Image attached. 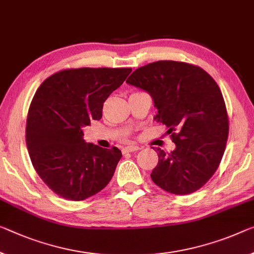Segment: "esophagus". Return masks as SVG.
Instances as JSON below:
<instances>
[{"instance_id": "esophagus-1", "label": "esophagus", "mask_w": 254, "mask_h": 254, "mask_svg": "<svg viewBox=\"0 0 254 254\" xmlns=\"http://www.w3.org/2000/svg\"><path fill=\"white\" fill-rule=\"evenodd\" d=\"M138 150H139L138 146L128 145V146H126V147H124V149H123V153H126V152H128V153H129V152H135V151H138Z\"/></svg>"}]
</instances>
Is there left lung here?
<instances>
[{
    "mask_svg": "<svg viewBox=\"0 0 254 254\" xmlns=\"http://www.w3.org/2000/svg\"><path fill=\"white\" fill-rule=\"evenodd\" d=\"M126 81L150 93L158 109L155 120L166 125L176 144L170 153L155 149L159 161L152 181L176 195L200 190L219 167L228 138V114L218 84L197 65L170 60L139 67Z\"/></svg>",
    "mask_w": 254,
    "mask_h": 254,
    "instance_id": "1",
    "label": "left lung"
}]
</instances>
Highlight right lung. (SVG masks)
<instances>
[{
  "mask_svg": "<svg viewBox=\"0 0 254 254\" xmlns=\"http://www.w3.org/2000/svg\"><path fill=\"white\" fill-rule=\"evenodd\" d=\"M131 68L64 69L35 93L26 125L34 169L51 190L81 201L102 190L114 176L122 151L85 143L84 126L102 118L103 103Z\"/></svg>",
  "mask_w": 254,
  "mask_h": 254,
  "instance_id": "add662e5",
  "label": "right lung"
}]
</instances>
